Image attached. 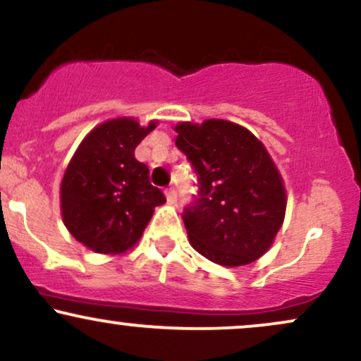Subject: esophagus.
Segmentation results:
<instances>
[{
	"mask_svg": "<svg viewBox=\"0 0 361 361\" xmlns=\"http://www.w3.org/2000/svg\"><path fill=\"white\" fill-rule=\"evenodd\" d=\"M166 198H168V204L175 205L176 200H178L176 190H175V188H168V190H166Z\"/></svg>",
	"mask_w": 361,
	"mask_h": 361,
	"instance_id": "esophagus-1",
	"label": "esophagus"
}]
</instances>
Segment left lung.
<instances>
[{
    "label": "left lung",
    "mask_w": 361,
    "mask_h": 361,
    "mask_svg": "<svg viewBox=\"0 0 361 361\" xmlns=\"http://www.w3.org/2000/svg\"><path fill=\"white\" fill-rule=\"evenodd\" d=\"M176 147L197 173L183 210L190 244L222 267L252 263L270 250L285 217V186L270 154L247 128L210 118L175 127Z\"/></svg>",
    "instance_id": "left-lung-1"
}]
</instances>
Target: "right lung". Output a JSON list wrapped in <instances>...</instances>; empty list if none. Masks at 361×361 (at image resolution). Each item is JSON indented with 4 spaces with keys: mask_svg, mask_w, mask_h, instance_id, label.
<instances>
[{
    "mask_svg": "<svg viewBox=\"0 0 361 361\" xmlns=\"http://www.w3.org/2000/svg\"><path fill=\"white\" fill-rule=\"evenodd\" d=\"M156 122L114 118L90 132L61 183L62 221L76 241L94 252L118 255L134 246L166 197L149 181L134 151Z\"/></svg>",
    "mask_w": 361,
    "mask_h": 361,
    "instance_id": "1",
    "label": "right lung"
}]
</instances>
